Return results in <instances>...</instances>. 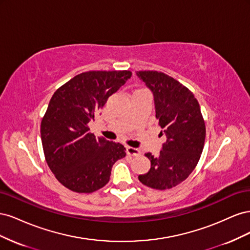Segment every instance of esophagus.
<instances>
[{"label":"esophagus","instance_id":"esophagus-1","mask_svg":"<svg viewBox=\"0 0 250 250\" xmlns=\"http://www.w3.org/2000/svg\"><path fill=\"white\" fill-rule=\"evenodd\" d=\"M126 153L132 155V156H139L141 155V151L137 148H133V147H126Z\"/></svg>","mask_w":250,"mask_h":250}]
</instances>
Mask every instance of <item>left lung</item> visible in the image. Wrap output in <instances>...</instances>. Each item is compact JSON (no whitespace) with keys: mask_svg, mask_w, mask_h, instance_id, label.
<instances>
[{"mask_svg":"<svg viewBox=\"0 0 250 250\" xmlns=\"http://www.w3.org/2000/svg\"><path fill=\"white\" fill-rule=\"evenodd\" d=\"M153 95L155 118L166 137L160 155H145L150 170L140 175L143 185L166 190L179 185L197 165L206 140V125L198 101L177 80L156 71L137 72Z\"/></svg>","mask_w":250,"mask_h":250,"instance_id":"1","label":"left lung"}]
</instances>
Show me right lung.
I'll list each match as a JSON object with an SVG mask.
<instances>
[{
	"label": "right lung",
	"instance_id": "add662e5",
	"mask_svg": "<svg viewBox=\"0 0 250 250\" xmlns=\"http://www.w3.org/2000/svg\"><path fill=\"white\" fill-rule=\"evenodd\" d=\"M130 77V71L81 73L52 96L41 125L42 143L49 168L65 188L99 190L109 181L113 164L125 157L122 144L96 139L88 123Z\"/></svg>",
	"mask_w": 250,
	"mask_h": 250
}]
</instances>
